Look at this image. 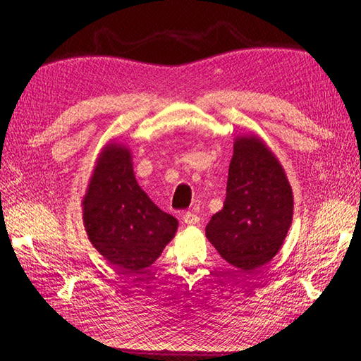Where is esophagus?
Listing matches in <instances>:
<instances>
[{
    "label": "esophagus",
    "mask_w": 361,
    "mask_h": 361,
    "mask_svg": "<svg viewBox=\"0 0 361 361\" xmlns=\"http://www.w3.org/2000/svg\"><path fill=\"white\" fill-rule=\"evenodd\" d=\"M183 221H185L186 225H197L198 221H200V217H198L197 214L188 211V212L185 214V216H183Z\"/></svg>",
    "instance_id": "34e87169"
}]
</instances>
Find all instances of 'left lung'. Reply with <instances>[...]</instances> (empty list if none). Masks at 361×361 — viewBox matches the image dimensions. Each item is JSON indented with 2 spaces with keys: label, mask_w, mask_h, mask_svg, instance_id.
<instances>
[{
  "label": "left lung",
  "mask_w": 361,
  "mask_h": 361,
  "mask_svg": "<svg viewBox=\"0 0 361 361\" xmlns=\"http://www.w3.org/2000/svg\"><path fill=\"white\" fill-rule=\"evenodd\" d=\"M293 217L291 188L271 152L256 136L239 137L229 164L226 198L206 226V237L242 271L270 262Z\"/></svg>",
  "instance_id": "1"
}]
</instances>
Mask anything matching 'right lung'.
Returning <instances> with one entry per match:
<instances>
[{"instance_id": "obj_1", "label": "right lung", "mask_w": 361, "mask_h": 361, "mask_svg": "<svg viewBox=\"0 0 361 361\" xmlns=\"http://www.w3.org/2000/svg\"><path fill=\"white\" fill-rule=\"evenodd\" d=\"M83 224L93 247L126 273L155 262L178 226L137 186L130 152L114 144L104 149L91 176Z\"/></svg>"}]
</instances>
